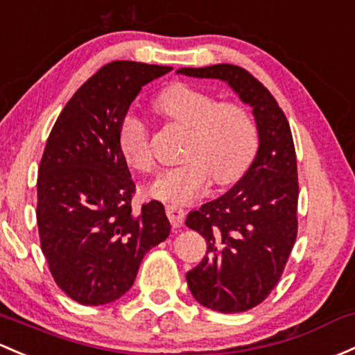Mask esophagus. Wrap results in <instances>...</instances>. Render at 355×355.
Listing matches in <instances>:
<instances>
[{"label":"esophagus","instance_id":"1","mask_svg":"<svg viewBox=\"0 0 355 355\" xmlns=\"http://www.w3.org/2000/svg\"><path fill=\"white\" fill-rule=\"evenodd\" d=\"M166 216L173 227H180L185 221V211L177 206H166Z\"/></svg>","mask_w":355,"mask_h":355}]
</instances>
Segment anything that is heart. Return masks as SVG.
Masks as SVG:
<instances>
[{"label":"heart","mask_w":355,"mask_h":355,"mask_svg":"<svg viewBox=\"0 0 355 355\" xmlns=\"http://www.w3.org/2000/svg\"><path fill=\"white\" fill-rule=\"evenodd\" d=\"M156 109L187 129L178 166L166 170L149 187V196L170 204H189L209 180L218 187L240 180L259 149V129L250 112L234 102H218L211 93L185 83L170 85L156 100ZM117 143L128 165L153 173L155 156L146 122L134 110L119 122Z\"/></svg>","instance_id":"heart-1"}]
</instances>
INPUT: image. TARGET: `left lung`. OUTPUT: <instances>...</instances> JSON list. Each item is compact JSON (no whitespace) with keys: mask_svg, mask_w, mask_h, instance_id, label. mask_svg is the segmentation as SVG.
Instances as JSON below:
<instances>
[{"mask_svg":"<svg viewBox=\"0 0 355 355\" xmlns=\"http://www.w3.org/2000/svg\"><path fill=\"white\" fill-rule=\"evenodd\" d=\"M178 73L226 81L255 115L259 151L252 165L225 196L185 221L207 243L202 262L187 272L192 296L219 313L248 311L277 286L296 243L300 184L293 134L277 100L240 66Z\"/></svg>","mask_w":355,"mask_h":355,"instance_id":"obj_1","label":"left lung"}]
</instances>
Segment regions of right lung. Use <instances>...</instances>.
<instances>
[{
	"label": "right lung",
	"mask_w": 355,
	"mask_h": 355,
	"mask_svg": "<svg viewBox=\"0 0 355 355\" xmlns=\"http://www.w3.org/2000/svg\"><path fill=\"white\" fill-rule=\"evenodd\" d=\"M171 68L114 61L59 114L37 175V226L55 284L76 303L124 296L144 255L170 234L165 207L132 209L136 184L117 143L119 122L144 85Z\"/></svg>",
	"instance_id": "right-lung-1"
}]
</instances>
